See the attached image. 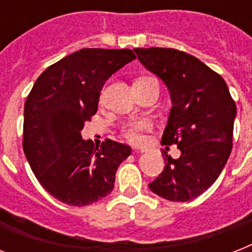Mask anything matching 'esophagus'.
<instances>
[{"label":"esophagus","instance_id":"1","mask_svg":"<svg viewBox=\"0 0 252 252\" xmlns=\"http://www.w3.org/2000/svg\"><path fill=\"white\" fill-rule=\"evenodd\" d=\"M137 152H140V153H144V152H146V148H140V149H137Z\"/></svg>","mask_w":252,"mask_h":252}]
</instances>
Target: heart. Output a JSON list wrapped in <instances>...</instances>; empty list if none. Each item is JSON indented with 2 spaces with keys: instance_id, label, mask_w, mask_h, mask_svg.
<instances>
[{
  "instance_id": "obj_1",
  "label": "heart",
  "mask_w": 252,
  "mask_h": 252,
  "mask_svg": "<svg viewBox=\"0 0 252 252\" xmlns=\"http://www.w3.org/2000/svg\"><path fill=\"white\" fill-rule=\"evenodd\" d=\"M150 128H152V123L149 120L136 119V120L124 123L120 130H122L123 137L126 138V141L132 142V144H138V142L144 141V134L145 132L150 130Z\"/></svg>"
}]
</instances>
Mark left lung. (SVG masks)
Wrapping results in <instances>:
<instances>
[{
	"instance_id": "left-lung-1",
	"label": "left lung",
	"mask_w": 252,
	"mask_h": 252,
	"mask_svg": "<svg viewBox=\"0 0 252 252\" xmlns=\"http://www.w3.org/2000/svg\"><path fill=\"white\" fill-rule=\"evenodd\" d=\"M134 52L170 90L172 108L162 144L180 150L178 159L163 150L165 168L149 188L170 201L196 199L215 183L230 156L235 102L222 77L192 55L174 48Z\"/></svg>"
}]
</instances>
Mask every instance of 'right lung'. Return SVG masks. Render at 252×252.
<instances>
[{"label": "right lung", "mask_w": 252, "mask_h": 252, "mask_svg": "<svg viewBox=\"0 0 252 252\" xmlns=\"http://www.w3.org/2000/svg\"><path fill=\"white\" fill-rule=\"evenodd\" d=\"M134 59L130 49H80L48 66L30 91L23 152L39 183L61 203L84 207L112 191L130 146L110 138L94 146L81 129L98 110L106 81Z\"/></svg>", "instance_id": "right-lung-1"}]
</instances>
